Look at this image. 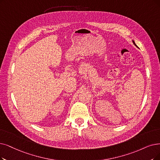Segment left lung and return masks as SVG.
Returning a JSON list of instances; mask_svg holds the SVG:
<instances>
[{
  "label": "left lung",
  "instance_id": "1",
  "mask_svg": "<svg viewBox=\"0 0 160 160\" xmlns=\"http://www.w3.org/2000/svg\"><path fill=\"white\" fill-rule=\"evenodd\" d=\"M132 42L134 43V44H135V46H137V45H136V44H135V41H132Z\"/></svg>",
  "mask_w": 160,
  "mask_h": 160
}]
</instances>
